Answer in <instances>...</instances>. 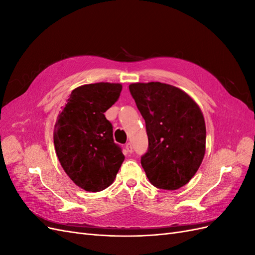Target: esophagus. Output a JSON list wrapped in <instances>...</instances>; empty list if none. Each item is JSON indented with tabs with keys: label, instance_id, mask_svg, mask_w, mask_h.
Listing matches in <instances>:
<instances>
[{
	"label": "esophagus",
	"instance_id": "1",
	"mask_svg": "<svg viewBox=\"0 0 255 255\" xmlns=\"http://www.w3.org/2000/svg\"><path fill=\"white\" fill-rule=\"evenodd\" d=\"M126 149H127V151H128V153H132V152H133V146H132V143H130V142H128V143L126 144Z\"/></svg>",
	"mask_w": 255,
	"mask_h": 255
}]
</instances>
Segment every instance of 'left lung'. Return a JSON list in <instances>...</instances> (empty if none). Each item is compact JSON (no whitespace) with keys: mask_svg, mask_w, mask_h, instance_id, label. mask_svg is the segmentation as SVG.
Instances as JSON below:
<instances>
[{"mask_svg":"<svg viewBox=\"0 0 255 255\" xmlns=\"http://www.w3.org/2000/svg\"><path fill=\"white\" fill-rule=\"evenodd\" d=\"M128 88L145 122L149 148L141 166L146 177L159 189L181 188L196 174L205 154L201 110L172 85L133 83Z\"/></svg>","mask_w":255,"mask_h":255,"instance_id":"8db88e82","label":"left lung"}]
</instances>
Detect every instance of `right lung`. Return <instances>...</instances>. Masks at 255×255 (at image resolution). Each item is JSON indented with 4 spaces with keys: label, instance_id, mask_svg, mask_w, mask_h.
I'll use <instances>...</instances> for the list:
<instances>
[{
    "label": "right lung",
    "instance_id": "right-lung-1",
    "mask_svg": "<svg viewBox=\"0 0 255 255\" xmlns=\"http://www.w3.org/2000/svg\"><path fill=\"white\" fill-rule=\"evenodd\" d=\"M121 90V84L104 82L75 88L54 127L59 163L75 185L86 191L109 187L125 160L104 115L117 102Z\"/></svg>",
    "mask_w": 255,
    "mask_h": 255
}]
</instances>
